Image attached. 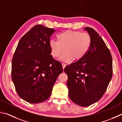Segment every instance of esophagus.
Masks as SVG:
<instances>
[{"label": "esophagus", "mask_w": 122, "mask_h": 122, "mask_svg": "<svg viewBox=\"0 0 122 122\" xmlns=\"http://www.w3.org/2000/svg\"><path fill=\"white\" fill-rule=\"evenodd\" d=\"M62 66H63V69H64V68L65 67V66H66V65L65 64L62 63Z\"/></svg>", "instance_id": "esophagus-1"}]
</instances>
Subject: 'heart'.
Segmentation results:
<instances>
[{"instance_id": "heart-1", "label": "heart", "mask_w": 122, "mask_h": 122, "mask_svg": "<svg viewBox=\"0 0 122 122\" xmlns=\"http://www.w3.org/2000/svg\"><path fill=\"white\" fill-rule=\"evenodd\" d=\"M58 39V41L54 39L49 41L51 55L53 57H58L64 50L61 59L65 62H69L74 58L82 59L91 46L90 35L79 31L67 30L59 34Z\"/></svg>"}]
</instances>
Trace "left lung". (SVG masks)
Wrapping results in <instances>:
<instances>
[{"label": "left lung", "mask_w": 122, "mask_h": 122, "mask_svg": "<svg viewBox=\"0 0 122 122\" xmlns=\"http://www.w3.org/2000/svg\"><path fill=\"white\" fill-rule=\"evenodd\" d=\"M85 30L92 43L86 56L65 67L69 95L72 101L81 107H88L101 99L112 76V55L99 34L90 27Z\"/></svg>", "instance_id": "obj_1"}]
</instances>
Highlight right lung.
Segmentation results:
<instances>
[{"instance_id": "obj_1", "label": "right lung", "mask_w": 122, "mask_h": 122, "mask_svg": "<svg viewBox=\"0 0 122 122\" xmlns=\"http://www.w3.org/2000/svg\"><path fill=\"white\" fill-rule=\"evenodd\" d=\"M55 31L43 25L33 27L18 43L12 62V79L17 93L30 103L46 100L62 65L51 54L49 41Z\"/></svg>"}]
</instances>
